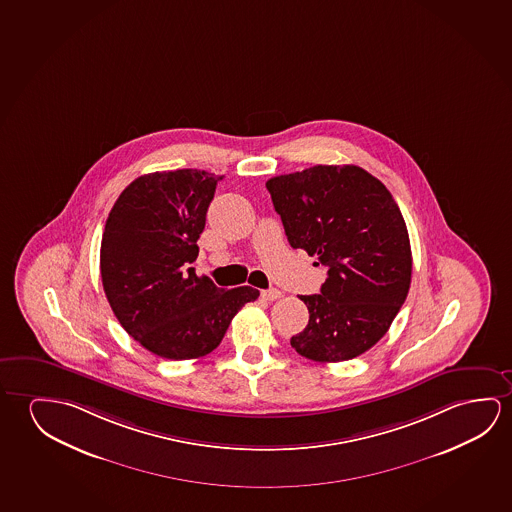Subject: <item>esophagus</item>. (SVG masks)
Returning a JSON list of instances; mask_svg holds the SVG:
<instances>
[{"mask_svg":"<svg viewBox=\"0 0 512 512\" xmlns=\"http://www.w3.org/2000/svg\"><path fill=\"white\" fill-rule=\"evenodd\" d=\"M260 296L266 299V301H276V299L282 298V292L278 289H268V291L260 292Z\"/></svg>","mask_w":512,"mask_h":512,"instance_id":"esophagus-1","label":"esophagus"}]
</instances>
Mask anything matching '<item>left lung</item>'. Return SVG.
I'll return each instance as SVG.
<instances>
[{
	"instance_id": "left-lung-1",
	"label": "left lung",
	"mask_w": 512,
	"mask_h": 512,
	"mask_svg": "<svg viewBox=\"0 0 512 512\" xmlns=\"http://www.w3.org/2000/svg\"><path fill=\"white\" fill-rule=\"evenodd\" d=\"M292 248L328 268L321 294L299 296L307 328L291 346L308 360L344 362L369 351L411 284L408 228L392 193L354 165H317L266 182Z\"/></svg>"
}]
</instances>
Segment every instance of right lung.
Returning <instances> with one entry per match:
<instances>
[{"mask_svg": "<svg viewBox=\"0 0 512 512\" xmlns=\"http://www.w3.org/2000/svg\"><path fill=\"white\" fill-rule=\"evenodd\" d=\"M223 177L204 170L147 173L117 198L104 227L101 276L122 328L150 353L191 360L220 346L253 287L220 289L189 268Z\"/></svg>", "mask_w": 512, "mask_h": 512, "instance_id": "obj_1", "label": "right lung"}]
</instances>
